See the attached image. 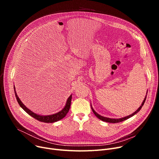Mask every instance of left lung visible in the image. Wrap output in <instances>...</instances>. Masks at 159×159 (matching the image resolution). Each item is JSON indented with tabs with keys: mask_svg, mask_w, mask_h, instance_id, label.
Instances as JSON below:
<instances>
[{
	"mask_svg": "<svg viewBox=\"0 0 159 159\" xmlns=\"http://www.w3.org/2000/svg\"><path fill=\"white\" fill-rule=\"evenodd\" d=\"M147 93H148V91H147ZM147 93H146V97H145V98H144V101H143V103H142L141 106L138 108V110H137L134 113H132L131 115H129L126 116H124V117H122V118H120V119H111V118L105 117V116L100 115L99 114H98V113L93 110V108L92 107V106H91V110H92L93 113L95 115V116H97V117L98 119H99L100 120H102V121H104V122H110V123H118V122H122V121H124V120H126V119H128L131 117V116H133V115H135V114H137V113L140 110L142 107L143 106V105H144V102H145V101H146Z\"/></svg>",
	"mask_w": 159,
	"mask_h": 159,
	"instance_id": "1",
	"label": "left lung"
}]
</instances>
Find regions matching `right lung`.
<instances>
[{
  "instance_id": "obj_1",
  "label": "right lung",
  "mask_w": 159,
  "mask_h": 159,
  "mask_svg": "<svg viewBox=\"0 0 159 159\" xmlns=\"http://www.w3.org/2000/svg\"><path fill=\"white\" fill-rule=\"evenodd\" d=\"M14 91H15V95L16 98V101H17L19 104L20 105V106L22 108V109L26 111L28 114H29L30 116H31L32 117L35 118V119L40 121V122H46V123H53V122H57L58 120H61L62 119H63L64 116L66 115V114L68 113L70 108V106H71V98H72V95H71L69 98H68L66 101V104L64 106V107L63 109L60 111L59 112H58L57 113L53 114V115H40L38 114H36L35 113H33L32 111H31L30 110H29L27 107H26L20 100V98H19V97L17 96V94L16 93L15 91V88L14 86Z\"/></svg>"
}]
</instances>
